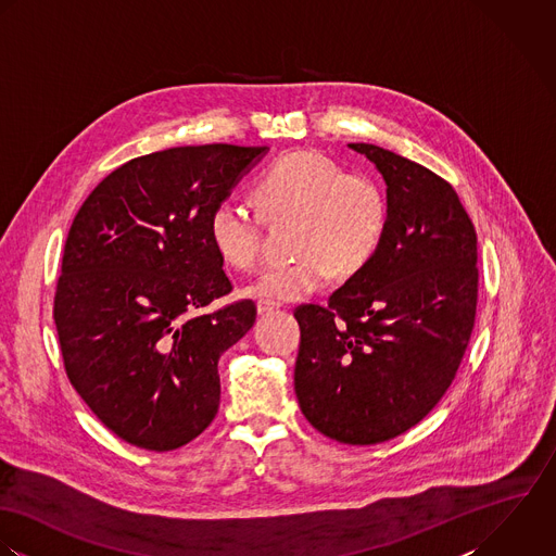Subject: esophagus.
Wrapping results in <instances>:
<instances>
[{
    "label": "esophagus",
    "instance_id": "34e87169",
    "mask_svg": "<svg viewBox=\"0 0 556 556\" xmlns=\"http://www.w3.org/2000/svg\"><path fill=\"white\" fill-rule=\"evenodd\" d=\"M279 309V303H273V301H257V314L264 316V314H270Z\"/></svg>",
    "mask_w": 556,
    "mask_h": 556
}]
</instances>
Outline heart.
I'll return each mask as SVG.
<instances>
[{
    "mask_svg": "<svg viewBox=\"0 0 556 556\" xmlns=\"http://www.w3.org/2000/svg\"><path fill=\"white\" fill-rule=\"evenodd\" d=\"M257 213L231 200L208 219L211 242L223 264L253 270L262 260L264 219L294 222V262L270 266L244 294L262 301H301L334 277L358 275L378 253L389 227L382 185L363 172H343L314 150H294L273 161L253 187Z\"/></svg>",
    "mask_w": 556,
    "mask_h": 556,
    "instance_id": "obj_1",
    "label": "heart"
}]
</instances>
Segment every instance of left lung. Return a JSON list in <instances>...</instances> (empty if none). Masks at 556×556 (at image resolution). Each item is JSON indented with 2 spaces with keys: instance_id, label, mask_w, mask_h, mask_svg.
I'll use <instances>...</instances> for the list:
<instances>
[{
  "instance_id": "left-lung-1",
  "label": "left lung",
  "mask_w": 556,
  "mask_h": 556,
  "mask_svg": "<svg viewBox=\"0 0 556 556\" xmlns=\"http://www.w3.org/2000/svg\"><path fill=\"white\" fill-rule=\"evenodd\" d=\"M348 146L382 174L389 227L325 307H296L294 391L325 437L376 444L417 426L455 378L475 327L477 233L441 176L380 146Z\"/></svg>"
}]
</instances>
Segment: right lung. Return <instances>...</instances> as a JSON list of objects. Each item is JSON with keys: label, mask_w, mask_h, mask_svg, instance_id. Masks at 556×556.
Returning <instances> with one entry per match:
<instances>
[{"label": "right lung", "mask_w": 556, "mask_h": 556, "mask_svg": "<svg viewBox=\"0 0 556 556\" xmlns=\"http://www.w3.org/2000/svg\"><path fill=\"white\" fill-rule=\"evenodd\" d=\"M268 152L182 146L112 172L71 225L53 318L71 384L128 444L172 451L198 439L222 400L219 358L255 323L231 292L213 208Z\"/></svg>", "instance_id": "add662e5"}]
</instances>
